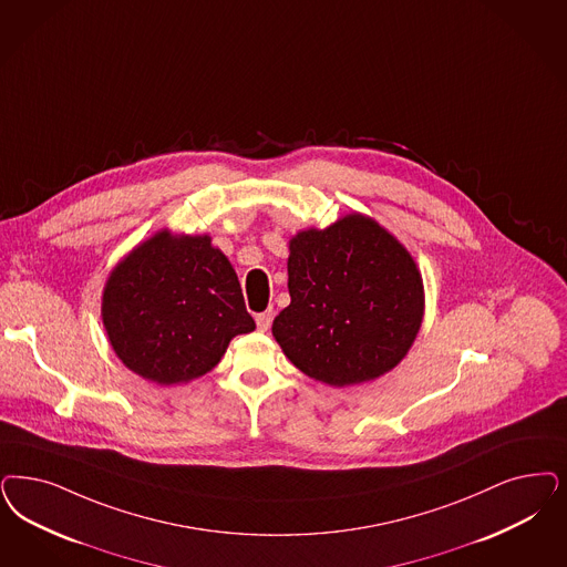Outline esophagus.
<instances>
[{"instance_id":"obj_1","label":"esophagus","mask_w":567,"mask_h":567,"mask_svg":"<svg viewBox=\"0 0 567 567\" xmlns=\"http://www.w3.org/2000/svg\"><path fill=\"white\" fill-rule=\"evenodd\" d=\"M272 310H268V312L257 313V316H255L257 329H259V331H268V329H270V324H272Z\"/></svg>"}]
</instances>
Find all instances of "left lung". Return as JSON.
<instances>
[{
	"label": "left lung",
	"mask_w": 567,
	"mask_h": 567,
	"mask_svg": "<svg viewBox=\"0 0 567 567\" xmlns=\"http://www.w3.org/2000/svg\"><path fill=\"white\" fill-rule=\"evenodd\" d=\"M291 303L274 339L299 371L346 388L391 371L423 320V280L411 254L364 215L289 243Z\"/></svg>",
	"instance_id": "1"
}]
</instances>
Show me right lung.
<instances>
[{"instance_id": "1", "label": "right lung", "mask_w": 567, "mask_h": 567, "mask_svg": "<svg viewBox=\"0 0 567 567\" xmlns=\"http://www.w3.org/2000/svg\"><path fill=\"white\" fill-rule=\"evenodd\" d=\"M102 320L123 364L158 385L212 371L233 337L255 329L235 268L212 238L167 230L113 270Z\"/></svg>"}]
</instances>
